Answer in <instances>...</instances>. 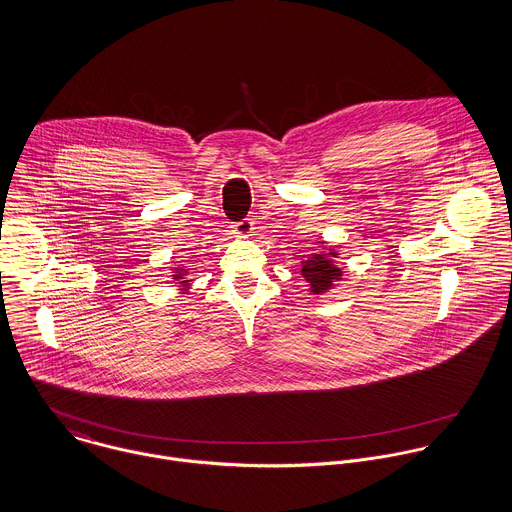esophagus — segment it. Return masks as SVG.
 <instances>
[{"mask_svg":"<svg viewBox=\"0 0 512 512\" xmlns=\"http://www.w3.org/2000/svg\"><path fill=\"white\" fill-rule=\"evenodd\" d=\"M233 231H235L237 235H241V237L251 235V231H253V219L245 217V219H241V221L233 223Z\"/></svg>","mask_w":512,"mask_h":512,"instance_id":"esophagus-1","label":"esophagus"}]
</instances>
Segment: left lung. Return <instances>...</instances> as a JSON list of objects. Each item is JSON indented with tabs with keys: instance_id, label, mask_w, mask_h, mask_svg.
<instances>
[{
	"instance_id": "obj_1",
	"label": "left lung",
	"mask_w": 512,
	"mask_h": 512,
	"mask_svg": "<svg viewBox=\"0 0 512 512\" xmlns=\"http://www.w3.org/2000/svg\"><path fill=\"white\" fill-rule=\"evenodd\" d=\"M326 254L329 255L328 258L325 255H312V259H308L303 265V277L307 279V283H310L312 293H322L330 289L332 281H336L342 275V271L330 259L336 253L330 251Z\"/></svg>"
}]
</instances>
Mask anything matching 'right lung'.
I'll list each match as a JSON object with an SVG mask.
<instances>
[{"instance_id": "add662e5", "label": "right lung", "mask_w": 512, "mask_h": 512, "mask_svg": "<svg viewBox=\"0 0 512 512\" xmlns=\"http://www.w3.org/2000/svg\"><path fill=\"white\" fill-rule=\"evenodd\" d=\"M184 275H186V271H176L174 279H176V281H180V283H188V281H182V279H184Z\"/></svg>"}]
</instances>
